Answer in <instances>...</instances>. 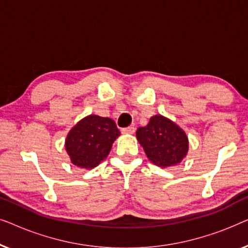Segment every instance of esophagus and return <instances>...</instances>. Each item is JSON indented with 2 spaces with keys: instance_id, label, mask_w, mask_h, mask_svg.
<instances>
[{
  "instance_id": "obj_1",
  "label": "esophagus",
  "mask_w": 248,
  "mask_h": 248,
  "mask_svg": "<svg viewBox=\"0 0 248 248\" xmlns=\"http://www.w3.org/2000/svg\"><path fill=\"white\" fill-rule=\"evenodd\" d=\"M135 128L133 126H128V127H124L122 128V133L123 134H133Z\"/></svg>"
}]
</instances>
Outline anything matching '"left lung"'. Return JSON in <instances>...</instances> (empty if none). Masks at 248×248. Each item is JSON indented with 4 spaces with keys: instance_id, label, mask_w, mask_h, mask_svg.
<instances>
[{
    "instance_id": "left-lung-1",
    "label": "left lung",
    "mask_w": 248,
    "mask_h": 248,
    "mask_svg": "<svg viewBox=\"0 0 248 248\" xmlns=\"http://www.w3.org/2000/svg\"><path fill=\"white\" fill-rule=\"evenodd\" d=\"M137 138L149 160L162 168L179 164L188 150L185 132L161 115L152 116L147 126L139 127Z\"/></svg>"
}]
</instances>
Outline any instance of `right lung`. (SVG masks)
Returning a JSON list of instances; mask_svg holds the SVG:
<instances>
[{"mask_svg": "<svg viewBox=\"0 0 248 248\" xmlns=\"http://www.w3.org/2000/svg\"><path fill=\"white\" fill-rule=\"evenodd\" d=\"M120 134L113 120L90 115L80 121L67 134L66 152L77 167L94 168L107 157L111 144Z\"/></svg>", "mask_w": 248, "mask_h": 248, "instance_id": "add662e5", "label": "right lung"}]
</instances>
